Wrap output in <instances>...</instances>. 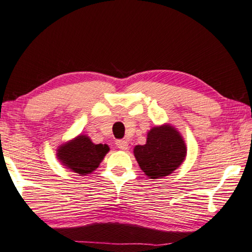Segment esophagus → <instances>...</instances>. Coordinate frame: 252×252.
Here are the masks:
<instances>
[{
  "label": "esophagus",
  "instance_id": "obj_1",
  "mask_svg": "<svg viewBox=\"0 0 252 252\" xmlns=\"http://www.w3.org/2000/svg\"><path fill=\"white\" fill-rule=\"evenodd\" d=\"M116 146L122 151H127L128 149V143H127V140H117Z\"/></svg>",
  "mask_w": 252,
  "mask_h": 252
}]
</instances>
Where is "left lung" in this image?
Returning a JSON list of instances; mask_svg holds the SVG:
<instances>
[{
  "label": "left lung",
  "mask_w": 252,
  "mask_h": 252,
  "mask_svg": "<svg viewBox=\"0 0 252 252\" xmlns=\"http://www.w3.org/2000/svg\"><path fill=\"white\" fill-rule=\"evenodd\" d=\"M134 156L145 175L151 179L173 174L187 156V146L178 129L170 124L153 127L145 145L134 147Z\"/></svg>",
  "instance_id": "left-lung-1"
}]
</instances>
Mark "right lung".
Returning a JSON list of instances; mask_svg holds the SVG:
<instances>
[{"instance_id":"right-lung-1","label":"right lung","mask_w":252,"mask_h":252,"mask_svg":"<svg viewBox=\"0 0 252 252\" xmlns=\"http://www.w3.org/2000/svg\"><path fill=\"white\" fill-rule=\"evenodd\" d=\"M108 152L107 144H94L87 135L79 134L60 145L56 157L65 168L79 176H86L98 168Z\"/></svg>"}]
</instances>
